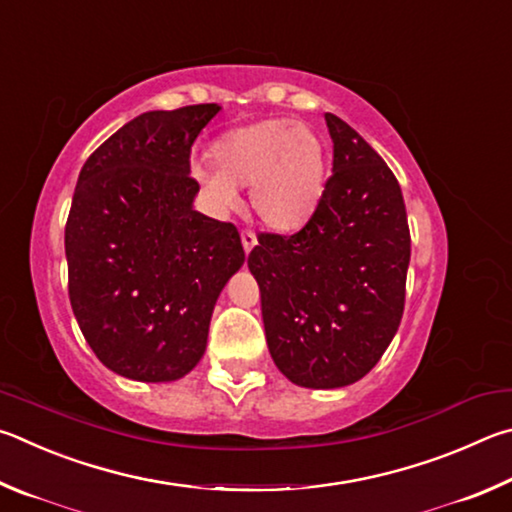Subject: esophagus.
I'll return each mask as SVG.
<instances>
[{
    "label": "esophagus",
    "instance_id": "esophagus-1",
    "mask_svg": "<svg viewBox=\"0 0 512 512\" xmlns=\"http://www.w3.org/2000/svg\"><path fill=\"white\" fill-rule=\"evenodd\" d=\"M240 240H242V249H245V254H249V251L251 249H254L256 247V236H254V233H251V231H242L240 233Z\"/></svg>",
    "mask_w": 512,
    "mask_h": 512
}]
</instances>
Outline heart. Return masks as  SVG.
Returning a JSON list of instances; mask_svg holds the SVG:
<instances>
[{
  "label": "heart",
  "instance_id": "b5f03b06",
  "mask_svg": "<svg viewBox=\"0 0 512 512\" xmlns=\"http://www.w3.org/2000/svg\"><path fill=\"white\" fill-rule=\"evenodd\" d=\"M191 175L215 209L238 204L249 186V209L272 231H297L326 191V143L308 123L261 119L224 132L211 146V164L195 161Z\"/></svg>",
  "mask_w": 512,
  "mask_h": 512
}]
</instances>
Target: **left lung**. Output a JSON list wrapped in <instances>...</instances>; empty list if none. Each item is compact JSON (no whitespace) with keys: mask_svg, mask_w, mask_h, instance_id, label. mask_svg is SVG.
Wrapping results in <instances>:
<instances>
[{"mask_svg":"<svg viewBox=\"0 0 512 512\" xmlns=\"http://www.w3.org/2000/svg\"><path fill=\"white\" fill-rule=\"evenodd\" d=\"M333 177L317 211L292 236L261 233L247 258L261 288L270 355L306 389L362 380L405 310L411 238L398 179L335 114Z\"/></svg>","mask_w":512,"mask_h":512,"instance_id":"left-lung-1","label":"left lung"}]
</instances>
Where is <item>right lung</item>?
<instances>
[{
    "mask_svg": "<svg viewBox=\"0 0 512 512\" xmlns=\"http://www.w3.org/2000/svg\"><path fill=\"white\" fill-rule=\"evenodd\" d=\"M220 110L143 112L78 175L65 229L71 310L98 360L128 380L191 373L215 301L245 263L238 229L193 206L191 148Z\"/></svg>",
    "mask_w": 512,
    "mask_h": 512,
    "instance_id": "1",
    "label": "right lung"
}]
</instances>
